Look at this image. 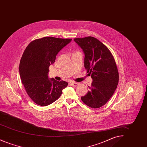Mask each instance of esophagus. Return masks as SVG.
Returning a JSON list of instances; mask_svg holds the SVG:
<instances>
[{
  "mask_svg": "<svg viewBox=\"0 0 147 147\" xmlns=\"http://www.w3.org/2000/svg\"><path fill=\"white\" fill-rule=\"evenodd\" d=\"M70 84H71V85L73 86H77L79 84V83H77V82H71V83H70Z\"/></svg>",
  "mask_w": 147,
  "mask_h": 147,
  "instance_id": "esophagus-1",
  "label": "esophagus"
}]
</instances>
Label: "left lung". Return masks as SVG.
Segmentation results:
<instances>
[{
	"instance_id": "8db88e82",
	"label": "left lung",
	"mask_w": 147,
	"mask_h": 147,
	"mask_svg": "<svg viewBox=\"0 0 147 147\" xmlns=\"http://www.w3.org/2000/svg\"><path fill=\"white\" fill-rule=\"evenodd\" d=\"M74 41L84 51V67L92 79L89 90L81 99L90 107H101L111 98L119 83L115 58L105 45L95 37L76 38Z\"/></svg>"
}]
</instances>
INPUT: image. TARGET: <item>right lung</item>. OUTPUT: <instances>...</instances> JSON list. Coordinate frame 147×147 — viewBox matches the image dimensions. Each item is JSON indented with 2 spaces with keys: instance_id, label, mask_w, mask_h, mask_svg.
I'll list each match as a JSON object with an SVG mask.
<instances>
[{
  "instance_id": "add662e5",
  "label": "right lung",
  "mask_w": 147,
  "mask_h": 147,
  "mask_svg": "<svg viewBox=\"0 0 147 147\" xmlns=\"http://www.w3.org/2000/svg\"><path fill=\"white\" fill-rule=\"evenodd\" d=\"M71 38L45 37L31 41L25 49L19 65L22 83L28 96L37 105L45 106L59 98L68 83L48 78L49 67L57 53Z\"/></svg>"
}]
</instances>
